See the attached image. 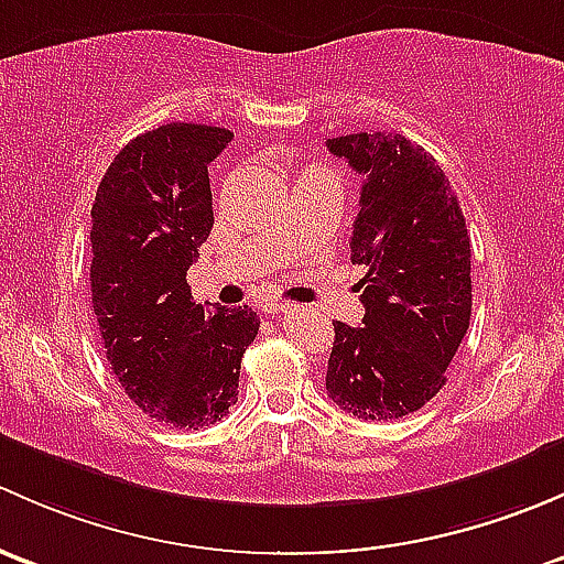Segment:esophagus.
<instances>
[{
    "label": "esophagus",
    "instance_id": "1",
    "mask_svg": "<svg viewBox=\"0 0 564 564\" xmlns=\"http://www.w3.org/2000/svg\"><path fill=\"white\" fill-rule=\"evenodd\" d=\"M290 310V304H269L265 306V312H269V315H282V312H288Z\"/></svg>",
    "mask_w": 564,
    "mask_h": 564
}]
</instances>
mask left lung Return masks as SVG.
<instances>
[{
	"label": "left lung",
	"instance_id": "1",
	"mask_svg": "<svg viewBox=\"0 0 564 564\" xmlns=\"http://www.w3.org/2000/svg\"><path fill=\"white\" fill-rule=\"evenodd\" d=\"M364 176L352 263L367 310L361 328L334 323L325 391L364 421L421 410L445 386L473 315L469 236L443 167L397 132L328 138Z\"/></svg>",
	"mask_w": 564,
	"mask_h": 564
}]
</instances>
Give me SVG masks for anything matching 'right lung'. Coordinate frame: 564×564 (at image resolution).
<instances>
[{"label": "right lung", "mask_w": 564, "mask_h": 564, "mask_svg": "<svg viewBox=\"0 0 564 564\" xmlns=\"http://www.w3.org/2000/svg\"><path fill=\"white\" fill-rule=\"evenodd\" d=\"M234 132L173 121L132 138L91 203V306L127 397L173 429L217 423L239 399L260 317L195 304L187 271L214 225L208 162Z\"/></svg>", "instance_id": "obj_1"}]
</instances>
